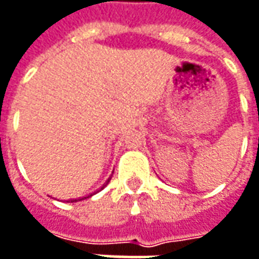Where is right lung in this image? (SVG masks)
Here are the masks:
<instances>
[{
    "label": "right lung",
    "instance_id": "add662e5",
    "mask_svg": "<svg viewBox=\"0 0 259 259\" xmlns=\"http://www.w3.org/2000/svg\"><path fill=\"white\" fill-rule=\"evenodd\" d=\"M108 182H110V179L107 180V183H105V185H104V186H102L101 189H104V188H105V186L108 185ZM98 192H99V190H98ZM95 193H97V192H95ZM95 193H91V195H88V196H83V198H79V199H71V201H69V202H77V201H82V199H86V198H91V196H92V195H95Z\"/></svg>",
    "mask_w": 259,
    "mask_h": 259
}]
</instances>
